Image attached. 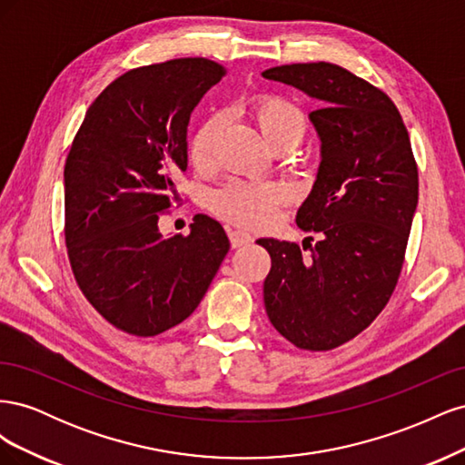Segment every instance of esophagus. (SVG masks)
<instances>
[{
  "label": "esophagus",
  "mask_w": 465,
  "mask_h": 465,
  "mask_svg": "<svg viewBox=\"0 0 465 465\" xmlns=\"http://www.w3.org/2000/svg\"><path fill=\"white\" fill-rule=\"evenodd\" d=\"M229 241H231L232 248H241V246H248V244L254 242V238H252L244 231H231L229 232Z\"/></svg>",
  "instance_id": "obj_1"
}]
</instances>
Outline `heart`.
<instances>
[{"instance_id": "heart-1", "label": "heart", "mask_w": 465, "mask_h": 465, "mask_svg": "<svg viewBox=\"0 0 465 465\" xmlns=\"http://www.w3.org/2000/svg\"><path fill=\"white\" fill-rule=\"evenodd\" d=\"M262 134L273 147L297 145L306 132L304 112L287 98L265 94L252 106ZM224 125L221 112L209 116L190 139V161L198 168H209L215 163V147L219 134ZM291 198V192L279 182H250L231 180L229 184L215 190L209 198V207L221 219L242 227L262 229L272 224L279 207Z\"/></svg>"}]
</instances>
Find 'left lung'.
<instances>
[{"mask_svg":"<svg viewBox=\"0 0 465 465\" xmlns=\"http://www.w3.org/2000/svg\"><path fill=\"white\" fill-rule=\"evenodd\" d=\"M262 75L320 101L311 120L322 139L314 188L297 213L320 241L304 260L299 244L260 238L272 258L265 312L294 347L330 351L367 330L398 285L419 200L417 163L396 104L345 67L291 64Z\"/></svg>","mask_w":465,"mask_h":465,"instance_id":"left-lung-1","label":"left lung"}]
</instances>
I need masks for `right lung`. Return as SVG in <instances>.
<instances>
[{
  "mask_svg": "<svg viewBox=\"0 0 465 465\" xmlns=\"http://www.w3.org/2000/svg\"><path fill=\"white\" fill-rule=\"evenodd\" d=\"M224 75L207 58L130 69L94 98L69 149L67 258L94 311L130 335L154 337L184 322L231 248L207 215H195L186 236L159 232L188 166L192 110Z\"/></svg>",
  "mask_w": 465,
  "mask_h": 465,
  "instance_id": "add662e5",
  "label": "right lung"
}]
</instances>
